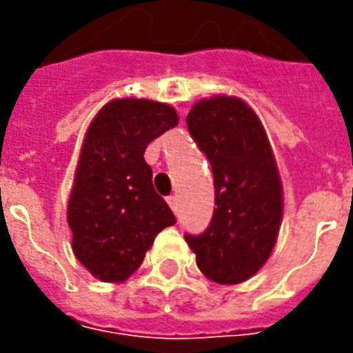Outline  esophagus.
Segmentation results:
<instances>
[{"instance_id": "esophagus-1", "label": "esophagus", "mask_w": 353, "mask_h": 353, "mask_svg": "<svg viewBox=\"0 0 353 353\" xmlns=\"http://www.w3.org/2000/svg\"><path fill=\"white\" fill-rule=\"evenodd\" d=\"M168 204H170V208L174 210V212H177V206H179V199H177L176 194H172V196H168Z\"/></svg>"}]
</instances>
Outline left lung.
I'll return each mask as SVG.
<instances>
[{"label": "left lung", "instance_id": "1", "mask_svg": "<svg viewBox=\"0 0 353 353\" xmlns=\"http://www.w3.org/2000/svg\"><path fill=\"white\" fill-rule=\"evenodd\" d=\"M187 126L212 164L215 210L202 234H185L208 280L234 285L265 265L280 232L281 179L259 117L236 96L196 101Z\"/></svg>", "mask_w": 353, "mask_h": 353}]
</instances>
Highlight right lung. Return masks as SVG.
I'll use <instances>...</instances> for the list:
<instances>
[{
	"mask_svg": "<svg viewBox=\"0 0 353 353\" xmlns=\"http://www.w3.org/2000/svg\"><path fill=\"white\" fill-rule=\"evenodd\" d=\"M168 103L111 100L88 126L68 202L73 253L101 281L136 272L154 236L176 223L153 187L147 145L177 124Z\"/></svg>",
	"mask_w": 353,
	"mask_h": 353,
	"instance_id": "add662e5",
	"label": "right lung"
}]
</instances>
